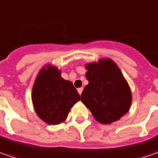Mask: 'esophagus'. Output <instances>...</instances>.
Instances as JSON below:
<instances>
[{"mask_svg":"<svg viewBox=\"0 0 158 158\" xmlns=\"http://www.w3.org/2000/svg\"><path fill=\"white\" fill-rule=\"evenodd\" d=\"M78 92H79V95H81V93H82V92H83V88L82 87L78 88Z\"/></svg>","mask_w":158,"mask_h":158,"instance_id":"obj_1","label":"esophagus"}]
</instances>
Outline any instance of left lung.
Here are the masks:
<instances>
[{
	"label": "left lung",
	"instance_id": "1",
	"mask_svg": "<svg viewBox=\"0 0 158 158\" xmlns=\"http://www.w3.org/2000/svg\"><path fill=\"white\" fill-rule=\"evenodd\" d=\"M88 85L81 101L98 122L108 124L127 113L131 105V92L118 66L110 59H101L85 65Z\"/></svg>",
	"mask_w": 158,
	"mask_h": 158
}]
</instances>
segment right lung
Listing matches in <instances>:
<instances>
[{"mask_svg": "<svg viewBox=\"0 0 158 158\" xmlns=\"http://www.w3.org/2000/svg\"><path fill=\"white\" fill-rule=\"evenodd\" d=\"M80 100L78 91L52 65L40 71L32 91V101L38 117L48 124L64 122L71 108Z\"/></svg>", "mask_w": 158, "mask_h": 158, "instance_id": "right-lung-1", "label": "right lung"}]
</instances>
